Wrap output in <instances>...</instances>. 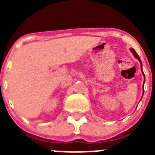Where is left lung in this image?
<instances>
[{"label":"left lung","instance_id":"obj_1","mask_svg":"<svg viewBox=\"0 0 155 155\" xmlns=\"http://www.w3.org/2000/svg\"><path fill=\"white\" fill-rule=\"evenodd\" d=\"M130 51L132 52L133 53H134V56L135 57H136L138 61H140V68H141V71H142V74H143V76H144V74H143V70H142V63H141V61H140V57H138V55H137V53H136V51H135V50H134V49H130ZM145 78V77H144ZM144 81H145V80H144ZM143 86H144V82H143ZM141 100V99H140Z\"/></svg>","mask_w":155,"mask_h":155}]
</instances>
